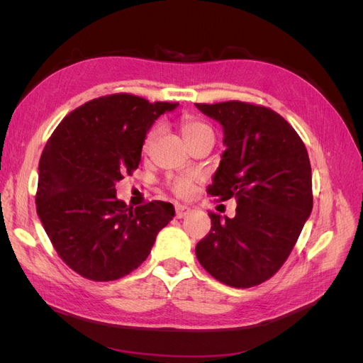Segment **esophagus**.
<instances>
[{
	"label": "esophagus",
	"instance_id": "1",
	"mask_svg": "<svg viewBox=\"0 0 363 363\" xmlns=\"http://www.w3.org/2000/svg\"><path fill=\"white\" fill-rule=\"evenodd\" d=\"M191 212V208L189 207H186V206H175V216L177 218H183V216H186Z\"/></svg>",
	"mask_w": 363,
	"mask_h": 363
}]
</instances>
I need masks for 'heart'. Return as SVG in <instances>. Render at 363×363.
Listing matches in <instances>:
<instances>
[{"mask_svg": "<svg viewBox=\"0 0 363 363\" xmlns=\"http://www.w3.org/2000/svg\"><path fill=\"white\" fill-rule=\"evenodd\" d=\"M180 131H182L184 140L188 142V145L204 135H213L212 128L208 127L206 123H203V121H200V119L191 118V116H184L180 121ZM159 133H160L159 125H155L148 130L144 142H142V152H144V155H148V152L151 151ZM195 180L196 179L194 177V175H175V177L168 180L167 184H168L169 191L175 196H179V199H188V196L194 191Z\"/></svg>", "mask_w": 363, "mask_h": 363, "instance_id": "1", "label": "heart"}]
</instances>
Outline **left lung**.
<instances>
[{
	"label": "left lung",
	"mask_w": 363,
	"mask_h": 363,
	"mask_svg": "<svg viewBox=\"0 0 363 363\" xmlns=\"http://www.w3.org/2000/svg\"><path fill=\"white\" fill-rule=\"evenodd\" d=\"M195 106L221 123L227 147L207 194L238 201L235 218L221 221L208 213L212 228L196 244V259L227 286H257L286 262L312 212L309 155L292 125L269 107Z\"/></svg>",
	"instance_id": "8db88e82"
}]
</instances>
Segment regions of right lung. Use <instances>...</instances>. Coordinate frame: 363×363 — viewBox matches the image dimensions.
I'll return each instance as SVG.
<instances>
[{
	"label": "right lung",
	"mask_w": 363,
	"mask_h": 363,
	"mask_svg": "<svg viewBox=\"0 0 363 363\" xmlns=\"http://www.w3.org/2000/svg\"><path fill=\"white\" fill-rule=\"evenodd\" d=\"M177 103L112 94L84 103L52 131L39 160L36 211L54 250L82 277L112 281L144 262L174 206L138 207L116 199L115 183L140 162L155 121Z\"/></svg>",
	"instance_id": "obj_1"
}]
</instances>
